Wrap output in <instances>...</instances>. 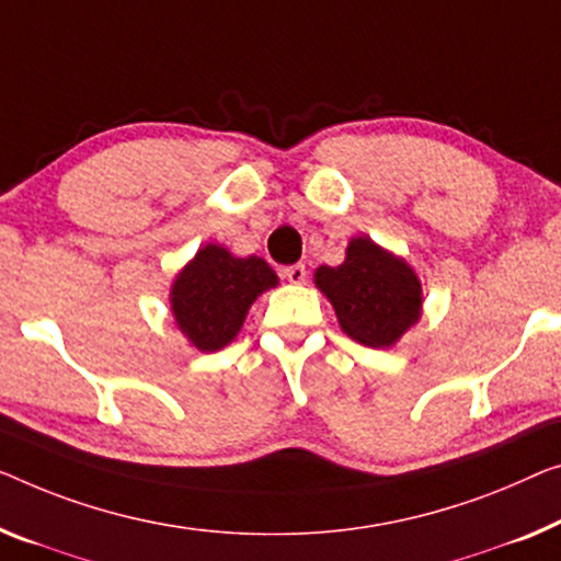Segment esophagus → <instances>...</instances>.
<instances>
[{
	"label": "esophagus",
	"instance_id": "1",
	"mask_svg": "<svg viewBox=\"0 0 561 561\" xmlns=\"http://www.w3.org/2000/svg\"><path fill=\"white\" fill-rule=\"evenodd\" d=\"M284 277H287L291 284H302L307 279V270L305 264H291L284 266Z\"/></svg>",
	"mask_w": 561,
	"mask_h": 561
}]
</instances>
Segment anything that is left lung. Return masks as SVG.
I'll return each mask as SVG.
<instances>
[{"instance_id": "left-lung-1", "label": "left lung", "mask_w": 561, "mask_h": 561, "mask_svg": "<svg viewBox=\"0 0 561 561\" xmlns=\"http://www.w3.org/2000/svg\"><path fill=\"white\" fill-rule=\"evenodd\" d=\"M340 328L365 347H390L421 317V282L403 259L367 237L353 239L340 266L314 272Z\"/></svg>"}]
</instances>
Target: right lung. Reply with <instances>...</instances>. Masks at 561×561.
Wrapping results in <instances>:
<instances>
[{
    "mask_svg": "<svg viewBox=\"0 0 561 561\" xmlns=\"http://www.w3.org/2000/svg\"><path fill=\"white\" fill-rule=\"evenodd\" d=\"M277 287V274L259 256H231L224 247L201 249L173 282L171 309L181 332L204 353L237 337L254 299Z\"/></svg>",
    "mask_w": 561,
    "mask_h": 561,
    "instance_id": "obj_1",
    "label": "right lung"
}]
</instances>
